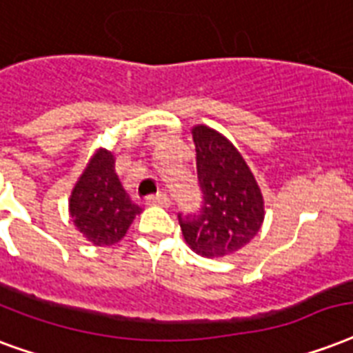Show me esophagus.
<instances>
[{
	"mask_svg": "<svg viewBox=\"0 0 353 353\" xmlns=\"http://www.w3.org/2000/svg\"><path fill=\"white\" fill-rule=\"evenodd\" d=\"M148 205H161V207H168L170 205V198L166 194H155V196H148L146 198Z\"/></svg>",
	"mask_w": 353,
	"mask_h": 353,
	"instance_id": "obj_1",
	"label": "esophagus"
}]
</instances>
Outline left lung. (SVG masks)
<instances>
[{"mask_svg": "<svg viewBox=\"0 0 353 353\" xmlns=\"http://www.w3.org/2000/svg\"><path fill=\"white\" fill-rule=\"evenodd\" d=\"M203 203L198 214H179L183 239L192 252L219 259L244 248L265 220V200L241 152L216 129L192 128Z\"/></svg>", "mask_w": 353, "mask_h": 353, "instance_id": "obj_1", "label": "left lung"}]
</instances>
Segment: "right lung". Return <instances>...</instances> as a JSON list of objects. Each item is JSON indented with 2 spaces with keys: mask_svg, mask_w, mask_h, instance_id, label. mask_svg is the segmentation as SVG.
I'll return each instance as SVG.
<instances>
[{
  "mask_svg": "<svg viewBox=\"0 0 353 353\" xmlns=\"http://www.w3.org/2000/svg\"><path fill=\"white\" fill-rule=\"evenodd\" d=\"M72 222L94 246L122 241L142 209L131 201L117 170L111 150L98 148L72 188L68 200Z\"/></svg>",
  "mask_w": 353,
  "mask_h": 353,
  "instance_id": "obj_1",
  "label": "right lung"
}]
</instances>
